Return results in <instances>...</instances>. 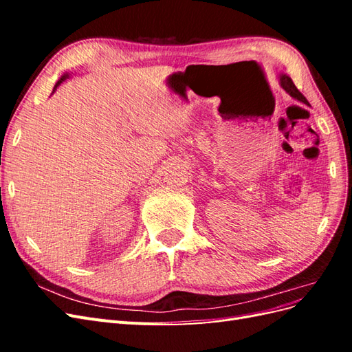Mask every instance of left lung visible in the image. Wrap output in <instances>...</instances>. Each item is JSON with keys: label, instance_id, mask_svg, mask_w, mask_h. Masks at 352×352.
Instances as JSON below:
<instances>
[{"label": "left lung", "instance_id": "1", "mask_svg": "<svg viewBox=\"0 0 352 352\" xmlns=\"http://www.w3.org/2000/svg\"><path fill=\"white\" fill-rule=\"evenodd\" d=\"M279 83H280V87L286 91V94H289L294 100L300 101V102H302V104H305V105H310V104H308V101L305 100L304 95L296 89V87L294 85L292 79H291L289 76H287V74H285V73H280V74H279Z\"/></svg>", "mask_w": 352, "mask_h": 352}]
</instances>
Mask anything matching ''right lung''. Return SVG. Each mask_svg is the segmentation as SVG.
<instances>
[{
	"label": "right lung",
	"instance_id": "obj_1",
	"mask_svg": "<svg viewBox=\"0 0 352 352\" xmlns=\"http://www.w3.org/2000/svg\"><path fill=\"white\" fill-rule=\"evenodd\" d=\"M69 78H70V73H65V74H63V76H61V78L57 80V83L54 85V89H52V94H54V92L57 91V88L60 87V85H61L63 82H65L66 79H69Z\"/></svg>",
	"mask_w": 352,
	"mask_h": 352
}]
</instances>
